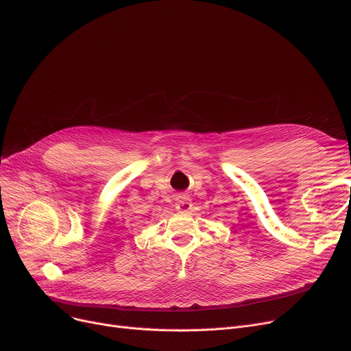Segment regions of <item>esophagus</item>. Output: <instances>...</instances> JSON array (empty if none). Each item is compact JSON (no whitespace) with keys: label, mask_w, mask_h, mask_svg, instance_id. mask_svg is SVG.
Wrapping results in <instances>:
<instances>
[{"label":"esophagus","mask_w":351,"mask_h":351,"mask_svg":"<svg viewBox=\"0 0 351 351\" xmlns=\"http://www.w3.org/2000/svg\"><path fill=\"white\" fill-rule=\"evenodd\" d=\"M175 206H176V210L180 211V213H189V211L192 210V202H191L189 197H186V195H179V197L176 198Z\"/></svg>","instance_id":"esophagus-1"}]
</instances>
